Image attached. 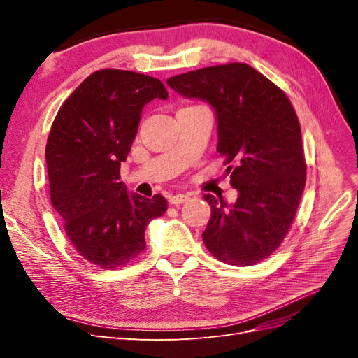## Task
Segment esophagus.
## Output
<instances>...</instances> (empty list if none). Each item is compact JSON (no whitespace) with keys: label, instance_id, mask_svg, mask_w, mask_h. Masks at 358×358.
Returning a JSON list of instances; mask_svg holds the SVG:
<instances>
[{"label":"esophagus","instance_id":"obj_1","mask_svg":"<svg viewBox=\"0 0 358 358\" xmlns=\"http://www.w3.org/2000/svg\"><path fill=\"white\" fill-rule=\"evenodd\" d=\"M170 204H175V206H178V204H182V203H187V201H189V196H187V194H175V196H171L170 197Z\"/></svg>","mask_w":358,"mask_h":358}]
</instances>
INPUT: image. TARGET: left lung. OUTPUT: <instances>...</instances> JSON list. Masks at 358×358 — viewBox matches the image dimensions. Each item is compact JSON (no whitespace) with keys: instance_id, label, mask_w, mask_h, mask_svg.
Masks as SVG:
<instances>
[{"instance_id":"8db88e82","label":"left lung","mask_w":358,"mask_h":358,"mask_svg":"<svg viewBox=\"0 0 358 358\" xmlns=\"http://www.w3.org/2000/svg\"><path fill=\"white\" fill-rule=\"evenodd\" d=\"M167 85L208 101L216 115L234 204L204 194L212 215L203 231L209 252L243 267L263 262L282 243L306 183L301 131L288 96L248 64L230 62L173 76Z\"/></svg>"}]
</instances>
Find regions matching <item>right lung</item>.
I'll use <instances>...</instances> for the list:
<instances>
[{"label":"right lung","mask_w":358,"mask_h":358,"mask_svg":"<svg viewBox=\"0 0 358 358\" xmlns=\"http://www.w3.org/2000/svg\"><path fill=\"white\" fill-rule=\"evenodd\" d=\"M167 96L155 78L104 69L73 91L52 124L45 154L52 206L76 251L101 268L131 263L146 248V225L167 210L162 196H128L119 182L143 107Z\"/></svg>","instance_id":"add662e5"}]
</instances>
